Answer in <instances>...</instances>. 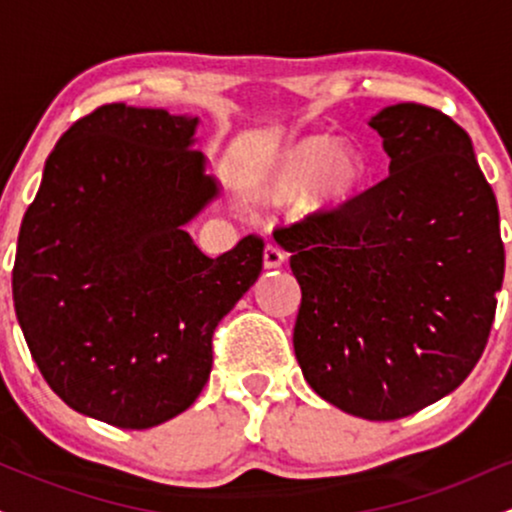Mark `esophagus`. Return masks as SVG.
Listing matches in <instances>:
<instances>
[{
  "label": "esophagus",
  "mask_w": 512,
  "mask_h": 512,
  "mask_svg": "<svg viewBox=\"0 0 512 512\" xmlns=\"http://www.w3.org/2000/svg\"><path fill=\"white\" fill-rule=\"evenodd\" d=\"M284 260H286L284 250L276 248V245H267V248H264V252H262L264 269H276V267H281V264H284Z\"/></svg>",
  "instance_id": "esophagus-1"
}]
</instances>
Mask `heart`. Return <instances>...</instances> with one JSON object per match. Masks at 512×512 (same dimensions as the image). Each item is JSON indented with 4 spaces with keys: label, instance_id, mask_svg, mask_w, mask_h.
Segmentation results:
<instances>
[{
    "label": "heart",
    "instance_id": "b5f03b06",
    "mask_svg": "<svg viewBox=\"0 0 512 512\" xmlns=\"http://www.w3.org/2000/svg\"><path fill=\"white\" fill-rule=\"evenodd\" d=\"M366 163L351 146L330 134H308L286 144L257 170L250 195L260 204L281 207L301 195L308 214H334L363 190Z\"/></svg>",
    "mask_w": 512,
    "mask_h": 512
}]
</instances>
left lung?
I'll list each match as a JSON object with an SVG mask.
<instances>
[{
	"label": "left lung",
	"mask_w": 512,
	"mask_h": 512,
	"mask_svg": "<svg viewBox=\"0 0 512 512\" xmlns=\"http://www.w3.org/2000/svg\"><path fill=\"white\" fill-rule=\"evenodd\" d=\"M368 125L390 175L276 238L301 284L303 378L346 414L392 421L450 395L477 366L505 250L496 195L457 122L397 103Z\"/></svg>",
	"instance_id": "left-lung-1"
}]
</instances>
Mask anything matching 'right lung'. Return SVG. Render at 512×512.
<instances>
[{
    "instance_id": "right-lung-1",
    "label": "right lung",
    "mask_w": 512,
    "mask_h": 512,
    "mask_svg": "<svg viewBox=\"0 0 512 512\" xmlns=\"http://www.w3.org/2000/svg\"><path fill=\"white\" fill-rule=\"evenodd\" d=\"M199 117L110 103L76 120L23 216L14 308L57 397L117 428L192 407L211 337L262 272V240L211 260L185 231L219 197Z\"/></svg>"
}]
</instances>
